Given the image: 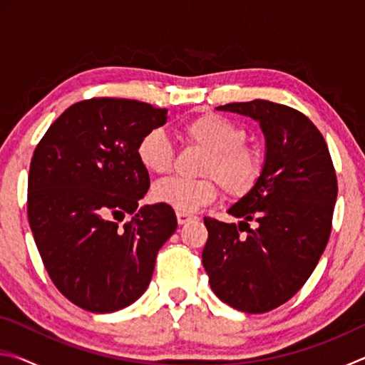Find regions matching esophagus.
<instances>
[{
	"label": "esophagus",
	"instance_id": "esophagus-1",
	"mask_svg": "<svg viewBox=\"0 0 365 365\" xmlns=\"http://www.w3.org/2000/svg\"><path fill=\"white\" fill-rule=\"evenodd\" d=\"M193 219H195V215H191V214H187V212H177V222H178V225H185V224H187V222L193 220Z\"/></svg>",
	"mask_w": 365,
	"mask_h": 365
}]
</instances>
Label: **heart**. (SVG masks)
<instances>
[{
  "label": "heart",
  "mask_w": 365,
  "mask_h": 365,
  "mask_svg": "<svg viewBox=\"0 0 365 365\" xmlns=\"http://www.w3.org/2000/svg\"><path fill=\"white\" fill-rule=\"evenodd\" d=\"M182 133L191 145L207 151L202 160L200 180L169 178L154 185L153 197L177 212H195L211 205L219 196V183L230 196H243L255 187L261 175V158L243 146L245 132L237 123L219 114L196 115L182 125ZM141 168L154 175L169 174L174 163V148L163 130L146 132L137 145Z\"/></svg>",
  "instance_id": "1"
}]
</instances>
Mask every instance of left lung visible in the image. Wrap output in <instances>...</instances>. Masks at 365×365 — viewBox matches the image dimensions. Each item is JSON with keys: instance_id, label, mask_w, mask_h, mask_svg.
Here are the masks:
<instances>
[{"instance_id": "8db88e82", "label": "left lung", "mask_w": 365, "mask_h": 365, "mask_svg": "<svg viewBox=\"0 0 365 365\" xmlns=\"http://www.w3.org/2000/svg\"><path fill=\"white\" fill-rule=\"evenodd\" d=\"M215 109L256 120L265 156L255 187L227 209L238 225L205 217L209 237L202 265L225 304L269 312L299 292L329 243L335 169L322 133L299 110L265 100ZM242 230L246 237H239Z\"/></svg>"}]
</instances>
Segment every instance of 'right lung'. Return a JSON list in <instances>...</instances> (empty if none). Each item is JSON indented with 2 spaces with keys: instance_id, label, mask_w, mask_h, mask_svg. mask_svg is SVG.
Returning <instances> with one entry per match:
<instances>
[{
  "instance_id": "add662e5",
  "label": "right lung",
  "mask_w": 365,
  "mask_h": 365,
  "mask_svg": "<svg viewBox=\"0 0 365 365\" xmlns=\"http://www.w3.org/2000/svg\"><path fill=\"white\" fill-rule=\"evenodd\" d=\"M165 122L168 109L93 98L66 109L34 153L27 212L36 248L56 288L85 311L137 301L177 230L172 207H138L150 175L137 145Z\"/></svg>"
}]
</instances>
